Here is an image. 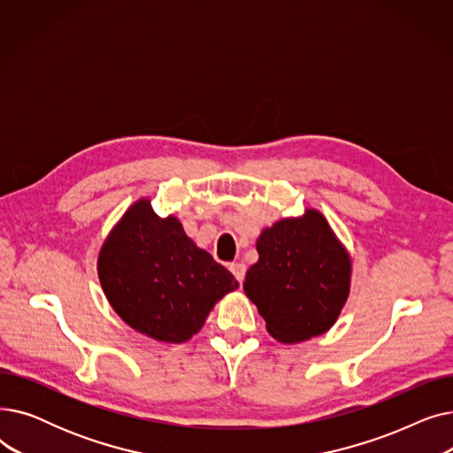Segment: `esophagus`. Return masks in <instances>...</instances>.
I'll use <instances>...</instances> for the list:
<instances>
[{
    "instance_id": "34e87169",
    "label": "esophagus",
    "mask_w": 453,
    "mask_h": 453,
    "mask_svg": "<svg viewBox=\"0 0 453 453\" xmlns=\"http://www.w3.org/2000/svg\"><path fill=\"white\" fill-rule=\"evenodd\" d=\"M229 270H231V273L234 275V279L242 284V280H244V277H246V265H242V263H233V265H229Z\"/></svg>"
}]
</instances>
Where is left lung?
<instances>
[{"mask_svg": "<svg viewBox=\"0 0 453 453\" xmlns=\"http://www.w3.org/2000/svg\"><path fill=\"white\" fill-rule=\"evenodd\" d=\"M257 251L244 292L277 342L311 340L336 323L350 290V257L319 211L266 227Z\"/></svg>", "mask_w": 453, "mask_h": 453, "instance_id": "8db88e82", "label": "left lung"}]
</instances>
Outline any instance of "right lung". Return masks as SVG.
Returning a JSON list of instances; mask_svg holds the SVG:
<instances>
[{
	"mask_svg": "<svg viewBox=\"0 0 453 453\" xmlns=\"http://www.w3.org/2000/svg\"><path fill=\"white\" fill-rule=\"evenodd\" d=\"M97 270L119 318L165 343L193 338L214 303L239 288L231 272L188 239L178 219H159L147 198L111 229Z\"/></svg>",
	"mask_w": 453,
	"mask_h": 453,
	"instance_id": "add662e5",
	"label": "right lung"
}]
</instances>
